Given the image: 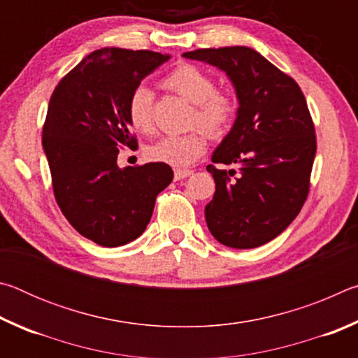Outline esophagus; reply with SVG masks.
Returning <instances> with one entry per match:
<instances>
[{"instance_id": "esophagus-1", "label": "esophagus", "mask_w": 358, "mask_h": 358, "mask_svg": "<svg viewBox=\"0 0 358 358\" xmlns=\"http://www.w3.org/2000/svg\"><path fill=\"white\" fill-rule=\"evenodd\" d=\"M192 171H187V169H178V171H175V180H183L187 178L189 175H192Z\"/></svg>"}]
</instances>
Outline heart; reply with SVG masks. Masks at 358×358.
<instances>
[{"mask_svg": "<svg viewBox=\"0 0 358 358\" xmlns=\"http://www.w3.org/2000/svg\"><path fill=\"white\" fill-rule=\"evenodd\" d=\"M164 87L194 104L191 126H199L211 137H221L230 129L237 115L238 102L232 93L216 90V82L208 72L197 66L183 63L169 72ZM153 92L138 85L129 96L128 118L132 128L141 132L153 129ZM207 150V138L202 131L183 136H166L147 147V157L175 169L196 162Z\"/></svg>", "mask_w": 358, "mask_h": 358, "instance_id": "b5f03b06", "label": "heart"}]
</instances>
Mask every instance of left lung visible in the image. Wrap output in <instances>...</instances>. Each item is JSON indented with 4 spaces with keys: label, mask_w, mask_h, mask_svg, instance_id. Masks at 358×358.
Returning a JSON list of instances; mask_svg holds the SVG:
<instances>
[{
    "label": "left lung",
    "mask_w": 358,
    "mask_h": 358,
    "mask_svg": "<svg viewBox=\"0 0 358 358\" xmlns=\"http://www.w3.org/2000/svg\"><path fill=\"white\" fill-rule=\"evenodd\" d=\"M183 57L226 72L240 106L211 156L237 172L207 166L216 183L205 207L208 230L237 250L268 243L295 220L310 191L316 134L305 96L292 77L250 47L199 48Z\"/></svg>",
    "instance_id": "1"
}]
</instances>
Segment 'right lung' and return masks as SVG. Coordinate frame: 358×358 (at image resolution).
<instances>
[{
    "mask_svg": "<svg viewBox=\"0 0 358 358\" xmlns=\"http://www.w3.org/2000/svg\"><path fill=\"white\" fill-rule=\"evenodd\" d=\"M171 55L101 48L68 72L48 102L42 147L58 207L78 234L117 248L143 234L173 171L162 162L120 169L121 147L137 148L128 101Z\"/></svg>",
    "mask_w": 358,
    "mask_h": 358,
    "instance_id": "right-lung-1",
    "label": "right lung"
}]
</instances>
